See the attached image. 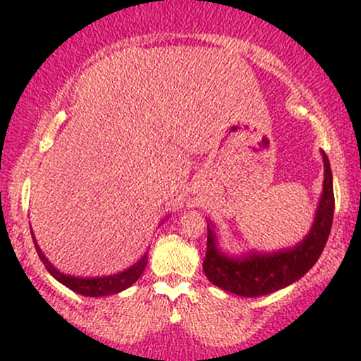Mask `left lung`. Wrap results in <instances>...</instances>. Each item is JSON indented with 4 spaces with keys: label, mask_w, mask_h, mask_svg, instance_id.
Returning <instances> with one entry per match:
<instances>
[{
    "label": "left lung",
    "mask_w": 361,
    "mask_h": 361,
    "mask_svg": "<svg viewBox=\"0 0 361 361\" xmlns=\"http://www.w3.org/2000/svg\"><path fill=\"white\" fill-rule=\"evenodd\" d=\"M321 154L324 163L322 193L312 227L305 238L295 246L273 252L251 250L243 255L231 256L219 247L217 227L209 221L204 259V271L209 281L234 295L261 297L295 283L316 264L329 238L334 214L333 173L326 152L321 151Z\"/></svg>",
    "instance_id": "8db88e82"
}]
</instances>
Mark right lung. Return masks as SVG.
<instances>
[{"instance_id":"1","label":"right lung","mask_w":361,"mask_h":361,"mask_svg":"<svg viewBox=\"0 0 361 361\" xmlns=\"http://www.w3.org/2000/svg\"><path fill=\"white\" fill-rule=\"evenodd\" d=\"M30 233H32V227H30ZM32 239H34L37 255H39V258L42 259L44 267L47 268V271L51 273L54 279L61 281L64 287H68L69 290H73V292L80 293V295H85V297H106V295H114V293L122 292V290L128 288L130 285H134L135 281L139 280V276L142 275L144 268H146L147 264V251H146V255H144L139 261H135L132 267H128L127 270L123 271L114 273V275L88 276V279H86V276L66 275V273L57 270L51 261L45 258L42 250H40V246L35 241L34 233H32Z\"/></svg>"}]
</instances>
